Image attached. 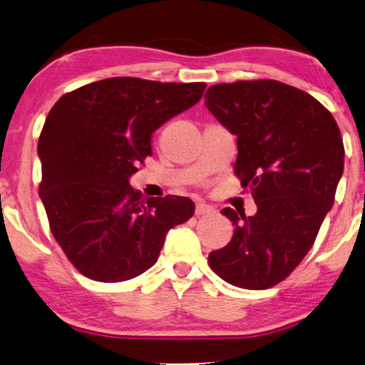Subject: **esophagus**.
Segmentation results:
<instances>
[{
    "label": "esophagus",
    "mask_w": 365,
    "mask_h": 365,
    "mask_svg": "<svg viewBox=\"0 0 365 365\" xmlns=\"http://www.w3.org/2000/svg\"><path fill=\"white\" fill-rule=\"evenodd\" d=\"M196 216H204V214H211V212H214V207L212 206H209V204H206V202H197L196 204Z\"/></svg>",
    "instance_id": "esophagus-1"
}]
</instances>
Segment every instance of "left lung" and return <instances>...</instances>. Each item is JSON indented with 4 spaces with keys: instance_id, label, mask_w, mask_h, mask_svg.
Instances as JSON below:
<instances>
[{
    "instance_id": "1",
    "label": "left lung",
    "mask_w": 365,
    "mask_h": 365,
    "mask_svg": "<svg viewBox=\"0 0 365 365\" xmlns=\"http://www.w3.org/2000/svg\"><path fill=\"white\" fill-rule=\"evenodd\" d=\"M206 108L237 136L234 173L257 212L231 207V242L209 254L219 277L242 289H269L306 257L334 204L344 143L332 114L311 94L274 79L214 84Z\"/></svg>"
}]
</instances>
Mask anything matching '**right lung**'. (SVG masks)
Here are the masks:
<instances>
[{
    "instance_id": "1",
    "label": "right lung",
    "mask_w": 365,
    "mask_h": 365,
    "mask_svg": "<svg viewBox=\"0 0 365 365\" xmlns=\"http://www.w3.org/2000/svg\"><path fill=\"white\" fill-rule=\"evenodd\" d=\"M206 83L108 78L66 93L38 143L39 197L69 262L99 282H123L158 261L171 227L194 214L187 197H143L129 178L151 156L158 128L194 106Z\"/></svg>"
}]
</instances>
